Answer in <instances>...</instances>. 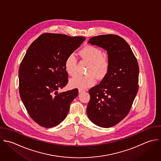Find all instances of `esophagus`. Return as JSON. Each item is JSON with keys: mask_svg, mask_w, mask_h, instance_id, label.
I'll return each instance as SVG.
<instances>
[{"mask_svg": "<svg viewBox=\"0 0 161 161\" xmlns=\"http://www.w3.org/2000/svg\"><path fill=\"white\" fill-rule=\"evenodd\" d=\"M83 92H85V90H83V89H81V88L78 89V92H79V93H82Z\"/></svg>", "mask_w": 161, "mask_h": 161, "instance_id": "34e87169", "label": "esophagus"}]
</instances>
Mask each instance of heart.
<instances>
[{
  "label": "heart",
  "instance_id": "heart-1",
  "mask_svg": "<svg viewBox=\"0 0 161 161\" xmlns=\"http://www.w3.org/2000/svg\"><path fill=\"white\" fill-rule=\"evenodd\" d=\"M80 54L82 58L90 63L87 73L89 74L83 75H78L70 80L71 85L81 89H85L93 86L96 82V75L102 78L105 75L108 69V61L103 56V53L99 48L88 45L85 46L80 51ZM77 59L74 53L68 56L64 62V67L66 72L71 76L76 73Z\"/></svg>",
  "mask_w": 161,
  "mask_h": 161
}]
</instances>
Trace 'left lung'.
<instances>
[{"instance_id":"left-lung-1","label":"left lung","mask_w":161,"mask_h":161,"mask_svg":"<svg viewBox=\"0 0 161 161\" xmlns=\"http://www.w3.org/2000/svg\"><path fill=\"white\" fill-rule=\"evenodd\" d=\"M88 43L107 51L108 69L100 84L89 90V119L104 128L113 127L129 114L139 90V65L130 46L120 36H94Z\"/></svg>"}]
</instances>
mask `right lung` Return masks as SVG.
Instances as JSON below:
<instances>
[{
  "mask_svg": "<svg viewBox=\"0 0 161 161\" xmlns=\"http://www.w3.org/2000/svg\"><path fill=\"white\" fill-rule=\"evenodd\" d=\"M85 40L81 36L44 33L27 49L19 69V90L29 115L39 125L51 128L59 124L78 96L77 88L59 93L58 90L68 82L66 58Z\"/></svg>",
  "mask_w": 161,
  "mask_h": 161,
  "instance_id": "1",
  "label": "right lung"
}]
</instances>
